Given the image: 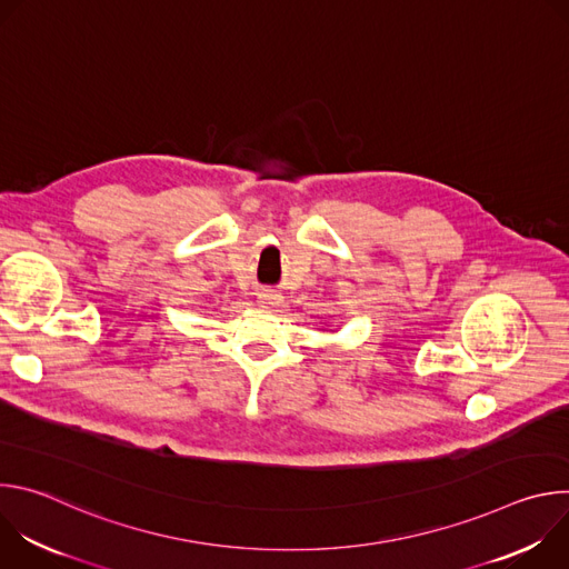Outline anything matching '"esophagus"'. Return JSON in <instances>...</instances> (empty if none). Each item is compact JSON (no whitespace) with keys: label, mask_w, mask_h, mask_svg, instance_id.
Listing matches in <instances>:
<instances>
[{"label":"esophagus","mask_w":569,"mask_h":569,"mask_svg":"<svg viewBox=\"0 0 569 569\" xmlns=\"http://www.w3.org/2000/svg\"><path fill=\"white\" fill-rule=\"evenodd\" d=\"M257 299H259L261 306H268V308H274V306L281 303V295L274 292V290H261V292L257 295Z\"/></svg>","instance_id":"34e87169"}]
</instances>
